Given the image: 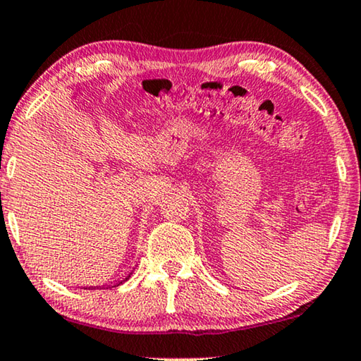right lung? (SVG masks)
<instances>
[{"mask_svg":"<svg viewBox=\"0 0 361 361\" xmlns=\"http://www.w3.org/2000/svg\"><path fill=\"white\" fill-rule=\"evenodd\" d=\"M129 277H130V274H129V276H127V277H126V279H123V281H119V282H118V284H116V286H119V284H123V282H124V281H127V279H129ZM116 286H113V287H116Z\"/></svg>","mask_w":361,"mask_h":361,"instance_id":"right-lung-1","label":"right lung"}]
</instances>
